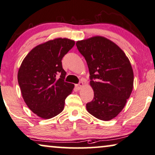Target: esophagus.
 Instances as JSON below:
<instances>
[{
	"label": "esophagus",
	"mask_w": 155,
	"mask_h": 155,
	"mask_svg": "<svg viewBox=\"0 0 155 155\" xmlns=\"http://www.w3.org/2000/svg\"><path fill=\"white\" fill-rule=\"evenodd\" d=\"M83 86H84V83H83L82 81L79 82V84L77 85V88L78 89V90H80V89Z\"/></svg>",
	"instance_id": "1"
}]
</instances>
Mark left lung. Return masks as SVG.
<instances>
[{
	"instance_id": "1",
	"label": "left lung",
	"mask_w": 155,
	"mask_h": 155,
	"mask_svg": "<svg viewBox=\"0 0 155 155\" xmlns=\"http://www.w3.org/2000/svg\"><path fill=\"white\" fill-rule=\"evenodd\" d=\"M76 45L86 60L94 91L86 110L100 120H111L123 110L134 88L130 61L116 43L103 36L78 41Z\"/></svg>"
}]
</instances>
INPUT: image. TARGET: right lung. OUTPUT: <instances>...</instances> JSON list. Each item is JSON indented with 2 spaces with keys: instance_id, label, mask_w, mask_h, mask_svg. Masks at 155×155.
<instances>
[{
  "instance_id": "add662e5",
  "label": "right lung",
  "mask_w": 155,
  "mask_h": 155,
  "mask_svg": "<svg viewBox=\"0 0 155 155\" xmlns=\"http://www.w3.org/2000/svg\"><path fill=\"white\" fill-rule=\"evenodd\" d=\"M75 41L58 38L34 48L24 59L17 74L21 95L28 107L42 119L57 116L74 85L64 81L62 59Z\"/></svg>"
}]
</instances>
